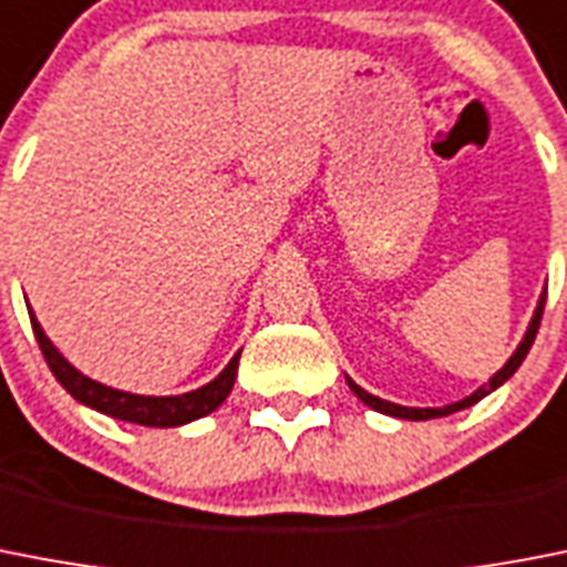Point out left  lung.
I'll return each mask as SVG.
<instances>
[{"mask_svg":"<svg viewBox=\"0 0 567 567\" xmlns=\"http://www.w3.org/2000/svg\"><path fill=\"white\" fill-rule=\"evenodd\" d=\"M545 297H548V288L542 291L539 302H536L534 317H530V322H527L525 337H522V342H518L516 351H513V354H511V360H507V363H504L502 369H498V372L493 374V378H489L487 383H484V386H478L473 394H470V398H464V401H455V403H450V406H432V409L430 406H426V409L401 406V403L383 401V398H378V394H369V392H365V389L357 386V383L351 378H346V383H349L351 392H354L357 398H360V401H363L369 409H374V412H383V415L403 417V421H430V417H444V415H453V412H461V409L473 406V403H478V401H482V398H487L489 392H496V389L502 386V383H507V380H511L513 374H516V369H518V365H522V360H525V357H527L530 346H534L536 331H539L542 311H545Z\"/></svg>","mask_w":567,"mask_h":567,"instance_id":"8db88e82","label":"left lung"}]
</instances>
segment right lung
<instances>
[{"label": "right lung", "mask_w": 567, "mask_h": 567, "mask_svg": "<svg viewBox=\"0 0 567 567\" xmlns=\"http://www.w3.org/2000/svg\"><path fill=\"white\" fill-rule=\"evenodd\" d=\"M28 313H31L33 334H37V342H40L42 357H45V363H49V369L54 372V378L60 380V386H63L74 401L83 403V406L97 409V412H103V415L109 417H117V421L141 423V426H161V430H166V426H184V423L198 421V417L216 412V409L227 401V394H230L233 383H236L241 351L233 354L230 363H227L210 383H204L202 389H193V392L155 398V394H132L123 392V389L103 386L97 380L85 378L80 369H74V365L56 351L54 342L45 337V331H42V326L37 322L33 311Z\"/></svg>", "instance_id": "obj_1"}]
</instances>
